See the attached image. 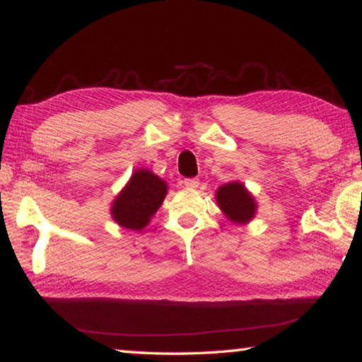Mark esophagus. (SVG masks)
I'll return each mask as SVG.
<instances>
[{"mask_svg":"<svg viewBox=\"0 0 362 362\" xmlns=\"http://www.w3.org/2000/svg\"><path fill=\"white\" fill-rule=\"evenodd\" d=\"M183 185H185L187 188H196L199 185V180L198 179H185L183 180Z\"/></svg>","mask_w":362,"mask_h":362,"instance_id":"esophagus-1","label":"esophagus"}]
</instances>
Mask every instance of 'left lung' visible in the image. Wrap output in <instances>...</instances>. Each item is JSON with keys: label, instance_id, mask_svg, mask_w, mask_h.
<instances>
[{"label": "left lung", "instance_id": "obj_1", "mask_svg": "<svg viewBox=\"0 0 362 362\" xmlns=\"http://www.w3.org/2000/svg\"><path fill=\"white\" fill-rule=\"evenodd\" d=\"M217 204L228 220L235 223H247L254 218L257 204L241 182H230L220 187L216 193Z\"/></svg>", "mask_w": 362, "mask_h": 362}]
</instances>
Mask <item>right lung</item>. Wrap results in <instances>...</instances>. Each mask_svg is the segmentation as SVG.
I'll list each match as a JSON object with an SVG mask.
<instances>
[{
    "mask_svg": "<svg viewBox=\"0 0 362 362\" xmlns=\"http://www.w3.org/2000/svg\"><path fill=\"white\" fill-rule=\"evenodd\" d=\"M166 194V182L151 170L137 169L112 203V217L122 228L140 231L148 225Z\"/></svg>",
    "mask_w": 362,
    "mask_h": 362,
    "instance_id": "obj_1",
    "label": "right lung"
}]
</instances>
